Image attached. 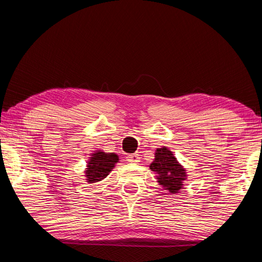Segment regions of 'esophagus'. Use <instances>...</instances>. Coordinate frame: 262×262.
Returning <instances> with one entry per match:
<instances>
[{"instance_id": "esophagus-1", "label": "esophagus", "mask_w": 262, "mask_h": 262, "mask_svg": "<svg viewBox=\"0 0 262 262\" xmlns=\"http://www.w3.org/2000/svg\"><path fill=\"white\" fill-rule=\"evenodd\" d=\"M127 161L128 162H132V163H136L140 161V155L138 154H129L127 155Z\"/></svg>"}]
</instances>
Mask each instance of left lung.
I'll list each match as a JSON object with an SVG mask.
<instances>
[{"instance_id":"obj_1","label":"left lung","mask_w":262,"mask_h":262,"mask_svg":"<svg viewBox=\"0 0 262 262\" xmlns=\"http://www.w3.org/2000/svg\"><path fill=\"white\" fill-rule=\"evenodd\" d=\"M149 169L155 172L158 182L171 193H176L182 188V182L186 179V170L178 163L171 151L166 147L158 148L155 160L149 165Z\"/></svg>"}]
</instances>
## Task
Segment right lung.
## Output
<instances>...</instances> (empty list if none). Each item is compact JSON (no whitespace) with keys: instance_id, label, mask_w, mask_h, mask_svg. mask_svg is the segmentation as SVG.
I'll list each match as a JSON object with an SVG mask.
<instances>
[{"instance_id":"1","label":"right lung","mask_w":262,"mask_h":262,"mask_svg":"<svg viewBox=\"0 0 262 262\" xmlns=\"http://www.w3.org/2000/svg\"><path fill=\"white\" fill-rule=\"evenodd\" d=\"M117 162H118V155L115 153L105 154L103 152H97L93 154L85 171L88 182L93 183L104 179Z\"/></svg>"}]
</instances>
